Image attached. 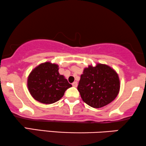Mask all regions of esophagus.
I'll return each instance as SVG.
<instances>
[{
    "label": "esophagus",
    "mask_w": 146,
    "mask_h": 146,
    "mask_svg": "<svg viewBox=\"0 0 146 146\" xmlns=\"http://www.w3.org/2000/svg\"><path fill=\"white\" fill-rule=\"evenodd\" d=\"M72 86H73L74 87H77V86H78V82H74L72 83Z\"/></svg>",
    "instance_id": "obj_1"
}]
</instances>
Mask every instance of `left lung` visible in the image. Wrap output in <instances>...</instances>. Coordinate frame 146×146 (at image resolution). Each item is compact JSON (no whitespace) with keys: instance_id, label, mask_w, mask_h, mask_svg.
Segmentation results:
<instances>
[{"instance_id":"obj_1","label":"left lung","mask_w":146,"mask_h":146,"mask_svg":"<svg viewBox=\"0 0 146 146\" xmlns=\"http://www.w3.org/2000/svg\"><path fill=\"white\" fill-rule=\"evenodd\" d=\"M120 89L118 74L110 66L97 64L85 68L78 90L82 101L93 108H101L114 101Z\"/></svg>"}]
</instances>
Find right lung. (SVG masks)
Wrapping results in <instances>:
<instances>
[{
	"instance_id": "add662e5",
	"label": "right lung",
	"mask_w": 146,
	"mask_h": 146,
	"mask_svg": "<svg viewBox=\"0 0 146 146\" xmlns=\"http://www.w3.org/2000/svg\"><path fill=\"white\" fill-rule=\"evenodd\" d=\"M59 66L47 62L35 68L29 74L27 87L34 99L43 104H52L64 96L72 85L63 75H60Z\"/></svg>"
}]
</instances>
